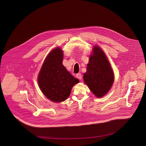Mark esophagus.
Instances as JSON below:
<instances>
[{
	"label": "esophagus",
	"instance_id": "1",
	"mask_svg": "<svg viewBox=\"0 0 146 146\" xmlns=\"http://www.w3.org/2000/svg\"><path fill=\"white\" fill-rule=\"evenodd\" d=\"M76 77L78 79H79V80H82V74H80V73L77 74L76 75Z\"/></svg>",
	"mask_w": 146,
	"mask_h": 146
}]
</instances>
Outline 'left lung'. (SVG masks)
<instances>
[{"instance_id": "obj_1", "label": "left lung", "mask_w": 146, "mask_h": 146, "mask_svg": "<svg viewBox=\"0 0 146 146\" xmlns=\"http://www.w3.org/2000/svg\"><path fill=\"white\" fill-rule=\"evenodd\" d=\"M114 74L104 51L98 46L89 57L86 72L84 74V83L98 98L105 96L114 81Z\"/></svg>"}]
</instances>
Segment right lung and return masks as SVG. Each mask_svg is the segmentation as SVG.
I'll use <instances>...</instances> for the list:
<instances>
[{"label": "right lung", "mask_w": 146, "mask_h": 146, "mask_svg": "<svg viewBox=\"0 0 146 146\" xmlns=\"http://www.w3.org/2000/svg\"><path fill=\"white\" fill-rule=\"evenodd\" d=\"M63 53L57 47L48 54L38 75L39 86L44 95L54 102L65 101L74 85L79 82L63 65Z\"/></svg>", "instance_id": "1"}]
</instances>
